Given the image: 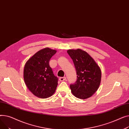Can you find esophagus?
Here are the masks:
<instances>
[{
	"label": "esophagus",
	"mask_w": 129,
	"mask_h": 129,
	"mask_svg": "<svg viewBox=\"0 0 129 129\" xmlns=\"http://www.w3.org/2000/svg\"><path fill=\"white\" fill-rule=\"evenodd\" d=\"M66 80V77H60L59 78V80L60 81H65Z\"/></svg>",
	"instance_id": "34e87169"
}]
</instances>
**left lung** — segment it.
Instances as JSON below:
<instances>
[{"instance_id":"1","label":"left lung","mask_w":129,"mask_h":129,"mask_svg":"<svg viewBox=\"0 0 129 129\" xmlns=\"http://www.w3.org/2000/svg\"><path fill=\"white\" fill-rule=\"evenodd\" d=\"M67 52L73 60L77 75V81L70 86L72 93L80 99L91 97L101 84L100 67L88 53L82 49H69Z\"/></svg>"}]
</instances>
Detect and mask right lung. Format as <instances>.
Masks as SVG:
<instances>
[{
  "label": "right lung",
  "mask_w": 129,
  "mask_h": 129,
  "mask_svg": "<svg viewBox=\"0 0 129 129\" xmlns=\"http://www.w3.org/2000/svg\"><path fill=\"white\" fill-rule=\"evenodd\" d=\"M57 51L45 48L37 51L26 61L23 72L25 84L35 96L46 98L55 92L58 85L57 77L49 64Z\"/></svg>",
  "instance_id": "add662e5"
}]
</instances>
